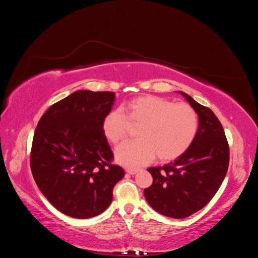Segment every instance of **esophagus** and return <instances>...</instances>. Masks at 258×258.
Masks as SVG:
<instances>
[{
  "label": "esophagus",
  "mask_w": 258,
  "mask_h": 258,
  "mask_svg": "<svg viewBox=\"0 0 258 258\" xmlns=\"http://www.w3.org/2000/svg\"><path fill=\"white\" fill-rule=\"evenodd\" d=\"M126 172H127V173H129V174H131V175H134V174H136V173H138V172H139V169L128 168V169H126Z\"/></svg>",
  "instance_id": "1"
}]
</instances>
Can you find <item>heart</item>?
Instances as JSON below:
<instances>
[{
    "label": "heart",
    "mask_w": 258,
    "mask_h": 258,
    "mask_svg": "<svg viewBox=\"0 0 258 258\" xmlns=\"http://www.w3.org/2000/svg\"><path fill=\"white\" fill-rule=\"evenodd\" d=\"M129 121L141 123L140 138L119 145L115 156L117 161L130 168L144 165L156 155L162 161L176 159L190 147L199 127L198 114L189 104L141 96L104 116L103 135L111 143L118 144L128 135Z\"/></svg>",
    "instance_id": "heart-1"
}]
</instances>
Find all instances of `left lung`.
Listing matches in <instances>:
<instances>
[{"mask_svg":"<svg viewBox=\"0 0 258 258\" xmlns=\"http://www.w3.org/2000/svg\"><path fill=\"white\" fill-rule=\"evenodd\" d=\"M199 117L192 144L163 167L147 169L153 184L144 196L158 213L184 218L206 207L220 188L229 165V145L221 121L209 107L181 92Z\"/></svg>","mask_w":258,"mask_h":258,"instance_id":"1","label":"left lung"}]
</instances>
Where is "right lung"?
<instances>
[{
  "label": "right lung",
  "instance_id": "right-lung-1",
  "mask_svg": "<svg viewBox=\"0 0 258 258\" xmlns=\"http://www.w3.org/2000/svg\"><path fill=\"white\" fill-rule=\"evenodd\" d=\"M112 91L79 90L52 104L38 121L30 167L50 204L66 215L90 218L105 211L124 175L102 131Z\"/></svg>",
  "mask_w": 258,
  "mask_h": 258
}]
</instances>
